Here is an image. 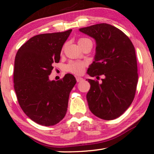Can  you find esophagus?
<instances>
[{"mask_svg": "<svg viewBox=\"0 0 154 154\" xmlns=\"http://www.w3.org/2000/svg\"><path fill=\"white\" fill-rule=\"evenodd\" d=\"M76 79H77V82H81L82 81H83V80H84L83 78L80 77H76Z\"/></svg>", "mask_w": 154, "mask_h": 154, "instance_id": "obj_1", "label": "esophagus"}]
</instances>
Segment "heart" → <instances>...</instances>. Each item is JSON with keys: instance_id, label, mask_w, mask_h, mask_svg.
<instances>
[{"instance_id": "1", "label": "heart", "mask_w": 154, "mask_h": 154, "mask_svg": "<svg viewBox=\"0 0 154 154\" xmlns=\"http://www.w3.org/2000/svg\"><path fill=\"white\" fill-rule=\"evenodd\" d=\"M88 42H92L89 39L82 38L78 40V43L80 47L84 46V45L87 44ZM64 49V47L63 49ZM86 66V63L84 61H75V60H71L68 64L65 66V70L67 72L75 75H81L84 72V69Z\"/></svg>"}]
</instances>
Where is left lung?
<instances>
[{"label": "left lung", "mask_w": 154, "mask_h": 154, "mask_svg": "<svg viewBox=\"0 0 154 154\" xmlns=\"http://www.w3.org/2000/svg\"><path fill=\"white\" fill-rule=\"evenodd\" d=\"M79 31L96 42L94 61L87 73L98 79L100 75L104 77L101 83L88 79V107L102 119H115L126 111L135 98L138 82L135 47L123 32L107 23L82 28Z\"/></svg>", "instance_id": "8db88e82"}]
</instances>
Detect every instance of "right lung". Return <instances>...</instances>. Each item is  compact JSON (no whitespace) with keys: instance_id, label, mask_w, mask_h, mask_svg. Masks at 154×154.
<instances>
[{"instance_id":"right-lung-1","label":"right lung","mask_w":154,"mask_h":154,"mask_svg":"<svg viewBox=\"0 0 154 154\" xmlns=\"http://www.w3.org/2000/svg\"><path fill=\"white\" fill-rule=\"evenodd\" d=\"M71 31L37 35L15 56L14 87L19 105L31 120L45 126L56 125L64 118L70 93L77 82L71 74L58 81L49 79Z\"/></svg>"}]
</instances>
